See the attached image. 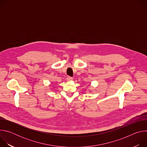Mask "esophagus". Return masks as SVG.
I'll return each mask as SVG.
<instances>
[{
    "mask_svg": "<svg viewBox=\"0 0 147 147\" xmlns=\"http://www.w3.org/2000/svg\"><path fill=\"white\" fill-rule=\"evenodd\" d=\"M67 81H71V80H73V78H72L71 77L68 76V77H67Z\"/></svg>",
    "mask_w": 147,
    "mask_h": 147,
    "instance_id": "1",
    "label": "esophagus"
}]
</instances>
